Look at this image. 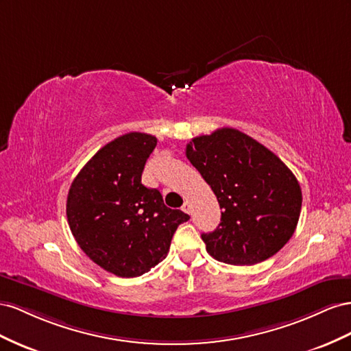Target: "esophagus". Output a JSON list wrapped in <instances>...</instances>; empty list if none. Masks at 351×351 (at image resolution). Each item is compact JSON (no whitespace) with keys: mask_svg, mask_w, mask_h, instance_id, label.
Here are the masks:
<instances>
[{"mask_svg":"<svg viewBox=\"0 0 351 351\" xmlns=\"http://www.w3.org/2000/svg\"><path fill=\"white\" fill-rule=\"evenodd\" d=\"M182 212H185V213H191V203L189 202H185L184 203V206H182Z\"/></svg>","mask_w":351,"mask_h":351,"instance_id":"obj_1","label":"esophagus"}]
</instances>
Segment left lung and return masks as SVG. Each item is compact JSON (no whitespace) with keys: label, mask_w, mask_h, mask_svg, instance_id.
Masks as SVG:
<instances>
[{"label":"left lung","mask_w":351,"mask_h":351,"mask_svg":"<svg viewBox=\"0 0 351 351\" xmlns=\"http://www.w3.org/2000/svg\"><path fill=\"white\" fill-rule=\"evenodd\" d=\"M186 158L222 208L215 231L202 234L210 256L228 265L252 266L288 243L303 198L297 178L281 158L234 128L193 138Z\"/></svg>","instance_id":"left-lung-1"}]
</instances>
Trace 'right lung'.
Here are the masks:
<instances>
[{
  "mask_svg": "<svg viewBox=\"0 0 351 351\" xmlns=\"http://www.w3.org/2000/svg\"><path fill=\"white\" fill-rule=\"evenodd\" d=\"M157 138L129 132L106 144L69 189L66 215L76 243L94 263L120 278L141 276L166 258L189 216L165 206L141 175Z\"/></svg>",
  "mask_w": 351,
  "mask_h": 351,
  "instance_id": "1",
  "label": "right lung"
}]
</instances>
